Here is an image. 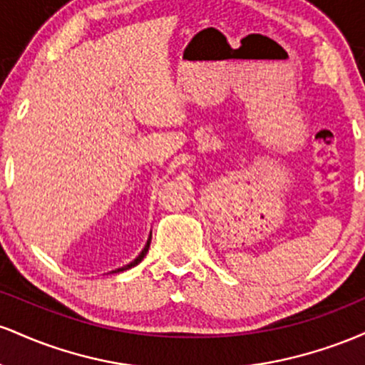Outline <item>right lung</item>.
Here are the masks:
<instances>
[{
    "mask_svg": "<svg viewBox=\"0 0 365 365\" xmlns=\"http://www.w3.org/2000/svg\"><path fill=\"white\" fill-rule=\"evenodd\" d=\"M149 245H150V237H149V240H148V244H145V247H144V250H142V252L139 254V257L135 259V261H132L130 264H127V266H123V267H120V269H116V271H113V273H118V271H125V269H130V267H133V266H137V264H139L142 259L145 257V254H148V250H149Z\"/></svg>",
    "mask_w": 365,
    "mask_h": 365,
    "instance_id": "1",
    "label": "right lung"
}]
</instances>
